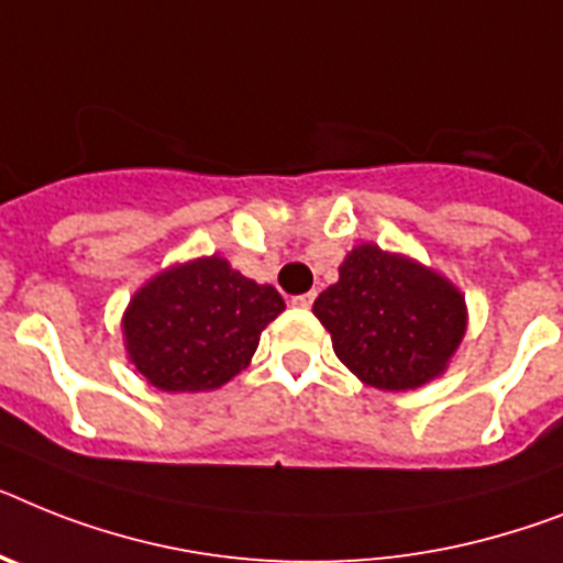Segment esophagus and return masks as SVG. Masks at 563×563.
Masks as SVG:
<instances>
[{"mask_svg": "<svg viewBox=\"0 0 563 563\" xmlns=\"http://www.w3.org/2000/svg\"><path fill=\"white\" fill-rule=\"evenodd\" d=\"M313 299H316V292H301V296H292V305H296V308L308 310L310 305H313Z\"/></svg>", "mask_w": 563, "mask_h": 563, "instance_id": "esophagus-1", "label": "esophagus"}]
</instances>
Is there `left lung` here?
<instances>
[{
  "mask_svg": "<svg viewBox=\"0 0 563 563\" xmlns=\"http://www.w3.org/2000/svg\"><path fill=\"white\" fill-rule=\"evenodd\" d=\"M313 313L339 362L383 391H417L443 376L468 324L466 296L452 278L371 241L345 255Z\"/></svg>",
  "mask_w": 563,
  "mask_h": 563,
  "instance_id": "obj_1",
  "label": "left lung"
}]
</instances>
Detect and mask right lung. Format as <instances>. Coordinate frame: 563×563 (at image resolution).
I'll use <instances>...</instances> for the list:
<instances>
[{
    "instance_id": "add662e5",
    "label": "right lung",
    "mask_w": 563,
    "mask_h": 563,
    "mask_svg": "<svg viewBox=\"0 0 563 563\" xmlns=\"http://www.w3.org/2000/svg\"><path fill=\"white\" fill-rule=\"evenodd\" d=\"M285 310L273 285L232 271L224 255L175 262L143 282L120 319L132 368L169 394L216 391L247 368Z\"/></svg>"
}]
</instances>
